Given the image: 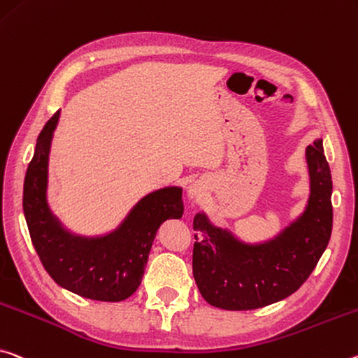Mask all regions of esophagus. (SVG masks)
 Instances as JSON below:
<instances>
[{
  "label": "esophagus",
  "mask_w": 358,
  "mask_h": 358,
  "mask_svg": "<svg viewBox=\"0 0 358 358\" xmlns=\"http://www.w3.org/2000/svg\"><path fill=\"white\" fill-rule=\"evenodd\" d=\"M203 192V186L201 183H192L188 188V196L189 199H199Z\"/></svg>",
  "instance_id": "esophagus-1"
}]
</instances>
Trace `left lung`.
<instances>
[{
  "mask_svg": "<svg viewBox=\"0 0 358 358\" xmlns=\"http://www.w3.org/2000/svg\"><path fill=\"white\" fill-rule=\"evenodd\" d=\"M306 162L310 191L304 212L269 241L243 242L203 212L196 213L192 275L208 304L226 310L264 308L290 296L314 271L333 228V183L322 138L306 148Z\"/></svg>",
  "mask_w": 358,
  "mask_h": 358,
  "instance_id": "obj_1",
  "label": "left lung"
}]
</instances>
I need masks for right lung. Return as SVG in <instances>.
Here are the masks:
<instances>
[{"instance_id": "obj_1", "label": "right lung", "mask_w": 358, "mask_h": 358, "mask_svg": "<svg viewBox=\"0 0 358 358\" xmlns=\"http://www.w3.org/2000/svg\"><path fill=\"white\" fill-rule=\"evenodd\" d=\"M59 117L60 110L43 127L25 173L24 213L33 247L62 288L95 301H124L140 287L159 226L183 217V189L166 186L150 192L106 234H75L48 202L49 152Z\"/></svg>"}]
</instances>
